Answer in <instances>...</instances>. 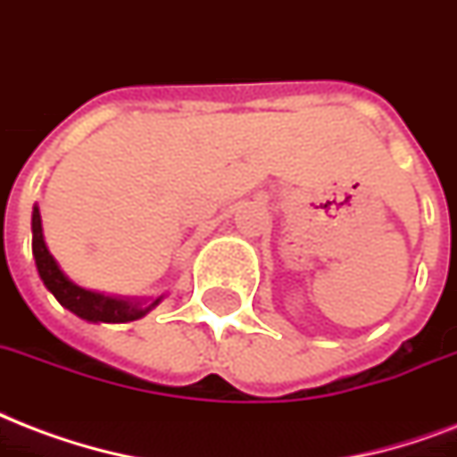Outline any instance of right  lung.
I'll use <instances>...</instances> for the list:
<instances>
[{"label":"right lung","instance_id":"right-lung-1","mask_svg":"<svg viewBox=\"0 0 457 457\" xmlns=\"http://www.w3.org/2000/svg\"><path fill=\"white\" fill-rule=\"evenodd\" d=\"M33 254L37 271H40L42 284L47 286L52 295L62 303L66 310L78 314L80 320L87 321H107V324H116V321H133L140 320L143 314H147L152 307L157 305L159 300H154L152 305L143 307L140 303H129V300L112 298V295H102V293L85 291L80 286L66 278L54 257L49 254L45 238H42V221L40 210H33Z\"/></svg>","mask_w":457,"mask_h":457}]
</instances>
